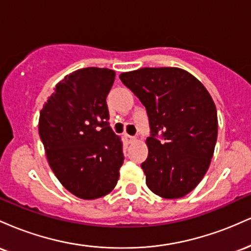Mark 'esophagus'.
Instances as JSON below:
<instances>
[{
    "instance_id": "1",
    "label": "esophagus",
    "mask_w": 251,
    "mask_h": 251,
    "mask_svg": "<svg viewBox=\"0 0 251 251\" xmlns=\"http://www.w3.org/2000/svg\"><path fill=\"white\" fill-rule=\"evenodd\" d=\"M124 137H125L126 142H127L128 144H131V143H134V142H135V138H134V137H131V135L125 134V135H124Z\"/></svg>"
}]
</instances>
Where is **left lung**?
<instances>
[{
	"label": "left lung",
	"instance_id": "obj_1",
	"mask_svg": "<svg viewBox=\"0 0 251 251\" xmlns=\"http://www.w3.org/2000/svg\"><path fill=\"white\" fill-rule=\"evenodd\" d=\"M120 80L148 111L146 185L163 198L184 197L203 179L214 155V100L197 77L177 67L139 68L122 73Z\"/></svg>",
	"mask_w": 251,
	"mask_h": 251
}]
</instances>
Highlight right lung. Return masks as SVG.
I'll return each mask as SVG.
<instances>
[{"label":"right lung","instance_id":"add662e5","mask_svg":"<svg viewBox=\"0 0 251 251\" xmlns=\"http://www.w3.org/2000/svg\"><path fill=\"white\" fill-rule=\"evenodd\" d=\"M114 77L108 68L73 72L57 83L40 112L48 164L63 188L81 200L103 197L119 179L123 142L108 126L106 103Z\"/></svg>","mask_w":251,"mask_h":251}]
</instances>
